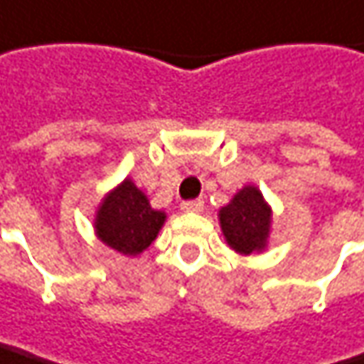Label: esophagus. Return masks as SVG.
Segmentation results:
<instances>
[{"label": "esophagus", "mask_w": 364, "mask_h": 364, "mask_svg": "<svg viewBox=\"0 0 364 364\" xmlns=\"http://www.w3.org/2000/svg\"><path fill=\"white\" fill-rule=\"evenodd\" d=\"M183 213H202L204 210V200H187L181 204Z\"/></svg>", "instance_id": "1"}]
</instances>
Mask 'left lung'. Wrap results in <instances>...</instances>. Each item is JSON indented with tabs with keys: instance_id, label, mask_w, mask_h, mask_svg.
<instances>
[{
	"instance_id": "obj_1",
	"label": "left lung",
	"mask_w": 364,
	"mask_h": 364,
	"mask_svg": "<svg viewBox=\"0 0 364 364\" xmlns=\"http://www.w3.org/2000/svg\"><path fill=\"white\" fill-rule=\"evenodd\" d=\"M218 220L227 244L237 254H254L267 248L271 231V206L258 187L246 185L233 200L218 210Z\"/></svg>"
}]
</instances>
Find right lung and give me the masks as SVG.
Masks as SVG:
<instances>
[{
	"label": "right lung",
	"instance_id": "add662e5",
	"mask_svg": "<svg viewBox=\"0 0 364 364\" xmlns=\"http://www.w3.org/2000/svg\"><path fill=\"white\" fill-rule=\"evenodd\" d=\"M166 215L149 206L148 196L124 179L100 204L95 215L97 237L120 254L137 256L156 240Z\"/></svg>",
	"mask_w": 364,
	"mask_h": 364
}]
</instances>
